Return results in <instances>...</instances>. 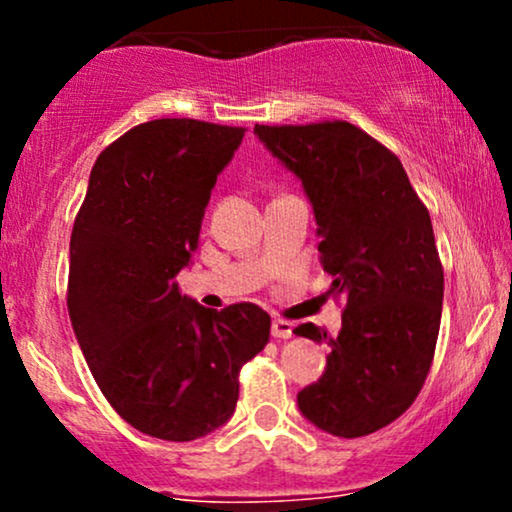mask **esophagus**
<instances>
[{"label":"esophagus","instance_id":"1","mask_svg":"<svg viewBox=\"0 0 512 512\" xmlns=\"http://www.w3.org/2000/svg\"><path fill=\"white\" fill-rule=\"evenodd\" d=\"M293 334V325L289 320H272V337L274 339H289Z\"/></svg>","mask_w":512,"mask_h":512}]
</instances>
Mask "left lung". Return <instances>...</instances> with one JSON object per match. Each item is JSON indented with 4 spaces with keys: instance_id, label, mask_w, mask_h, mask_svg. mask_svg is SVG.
<instances>
[{
    "instance_id": "8db88e82",
    "label": "left lung",
    "mask_w": 512,
    "mask_h": 512,
    "mask_svg": "<svg viewBox=\"0 0 512 512\" xmlns=\"http://www.w3.org/2000/svg\"><path fill=\"white\" fill-rule=\"evenodd\" d=\"M257 139L301 180L320 236V260L344 296V322L327 337L325 373L298 392L310 424L361 438L402 416L424 387L443 310V267L428 209L399 158L351 122L267 127Z\"/></svg>"
}]
</instances>
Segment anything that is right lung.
Instances as JSON below:
<instances>
[{
  "label": "right lung",
  "mask_w": 512,
  "mask_h": 512,
  "mask_svg": "<svg viewBox=\"0 0 512 512\" xmlns=\"http://www.w3.org/2000/svg\"><path fill=\"white\" fill-rule=\"evenodd\" d=\"M243 134L151 120L110 144L88 175L69 243V320L105 399L146 436L187 443L221 428L236 411L240 368L269 342L262 308L216 313L175 284Z\"/></svg>",
  "instance_id": "obj_1"
}]
</instances>
